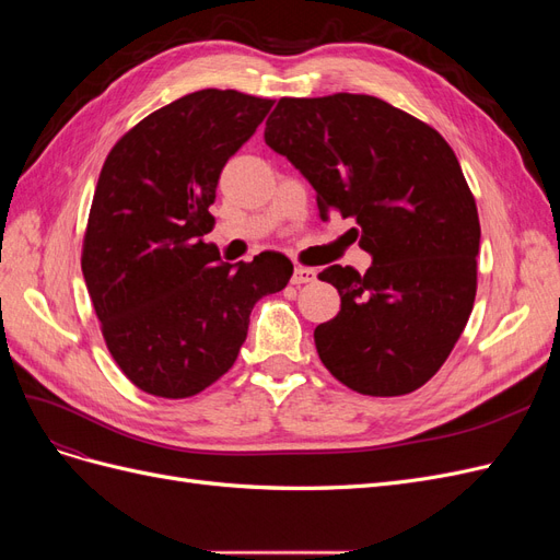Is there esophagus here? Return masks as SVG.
Here are the masks:
<instances>
[{
	"instance_id": "obj_1",
	"label": "esophagus",
	"mask_w": 560,
	"mask_h": 560,
	"mask_svg": "<svg viewBox=\"0 0 560 560\" xmlns=\"http://www.w3.org/2000/svg\"><path fill=\"white\" fill-rule=\"evenodd\" d=\"M315 270L313 268H306V266H296L294 273H292V284H306V282H313L315 280Z\"/></svg>"
}]
</instances>
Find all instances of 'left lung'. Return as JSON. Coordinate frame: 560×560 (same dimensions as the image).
Segmentation results:
<instances>
[{"mask_svg":"<svg viewBox=\"0 0 560 560\" xmlns=\"http://www.w3.org/2000/svg\"><path fill=\"white\" fill-rule=\"evenodd\" d=\"M317 194L319 217L354 219L371 254L360 276H317L341 311L315 329L331 376L360 395L399 397L425 385L460 338L477 296V202L448 142L374 95L282 97L264 130Z\"/></svg>","mask_w":560,"mask_h":560,"instance_id":"8db88e82","label":"left lung"}]
</instances>
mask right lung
Masks as SVG:
<instances>
[{
	"label": "right lung",
	"instance_id": "right-lung-1",
	"mask_svg": "<svg viewBox=\"0 0 560 560\" xmlns=\"http://www.w3.org/2000/svg\"><path fill=\"white\" fill-rule=\"evenodd\" d=\"M270 107L238 91L189 93L130 128L100 173L81 270L114 362L149 395L194 397L222 378L254 303L294 273L280 252L224 264L202 241L219 175Z\"/></svg>",
	"mask_w": 560,
	"mask_h": 560
}]
</instances>
